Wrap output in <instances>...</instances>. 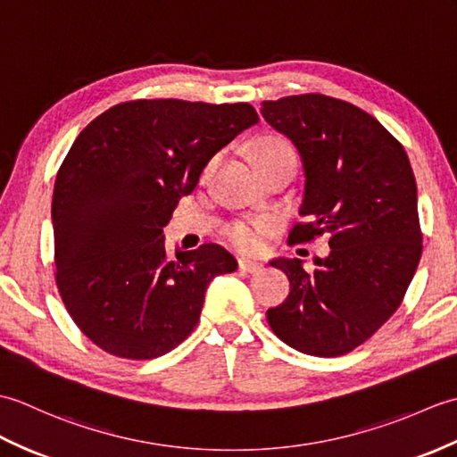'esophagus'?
I'll list each match as a JSON object with an SVG mask.
<instances>
[{"mask_svg": "<svg viewBox=\"0 0 457 457\" xmlns=\"http://www.w3.org/2000/svg\"><path fill=\"white\" fill-rule=\"evenodd\" d=\"M239 269L245 270V273H259V270H263V265L259 263V261L253 259H239Z\"/></svg>", "mask_w": 457, "mask_h": 457, "instance_id": "34e87169", "label": "esophagus"}]
</instances>
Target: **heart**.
I'll return each instance as SVG.
<instances>
[{
  "instance_id": "1",
  "label": "heart",
  "mask_w": 457,
  "mask_h": 457,
  "mask_svg": "<svg viewBox=\"0 0 457 457\" xmlns=\"http://www.w3.org/2000/svg\"><path fill=\"white\" fill-rule=\"evenodd\" d=\"M278 157H295L290 145L280 137H263L259 139L251 149V161L257 167L261 162L273 161ZM270 231V223L267 220H247L236 221L226 229L228 239L241 251H259L265 245V239Z\"/></svg>"
}]
</instances>
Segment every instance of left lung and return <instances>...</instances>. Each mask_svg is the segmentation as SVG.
I'll return each instance as SVG.
<instances>
[{
    "mask_svg": "<svg viewBox=\"0 0 457 457\" xmlns=\"http://www.w3.org/2000/svg\"><path fill=\"white\" fill-rule=\"evenodd\" d=\"M270 128L293 141L304 169L293 241L328 236L329 255L270 265L290 293L267 310L277 337L318 357L349 353L401 306L422 255L419 198L404 147L357 105L322 94L261 104Z\"/></svg>",
    "mask_w": 457,
    "mask_h": 457,
    "instance_id": "8db88e82",
    "label": "left lung"
}]
</instances>
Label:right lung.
<instances>
[{"label":"right lung","mask_w":457,"mask_h":457,"mask_svg":"<svg viewBox=\"0 0 457 457\" xmlns=\"http://www.w3.org/2000/svg\"><path fill=\"white\" fill-rule=\"evenodd\" d=\"M257 121L249 104L135 100L76 137L53 194L56 287L104 352H170L196 328L210 280L237 269L218 244L170 257L162 228L213 154Z\"/></svg>","instance_id":"1"}]
</instances>
